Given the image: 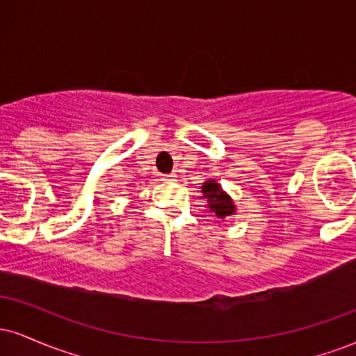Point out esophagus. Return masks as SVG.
<instances>
[{
  "instance_id": "obj_1",
  "label": "esophagus",
  "mask_w": 356,
  "mask_h": 356,
  "mask_svg": "<svg viewBox=\"0 0 356 356\" xmlns=\"http://www.w3.org/2000/svg\"><path fill=\"white\" fill-rule=\"evenodd\" d=\"M175 177H177V175L175 174H164L161 177V181H164V182H172V181H175Z\"/></svg>"
}]
</instances>
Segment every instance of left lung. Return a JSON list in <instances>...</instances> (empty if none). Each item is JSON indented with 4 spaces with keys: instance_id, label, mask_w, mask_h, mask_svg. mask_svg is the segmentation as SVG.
<instances>
[{
    "instance_id": "8db88e82",
    "label": "left lung",
    "mask_w": 356,
    "mask_h": 356,
    "mask_svg": "<svg viewBox=\"0 0 356 356\" xmlns=\"http://www.w3.org/2000/svg\"><path fill=\"white\" fill-rule=\"evenodd\" d=\"M202 197L207 199V209H209L216 218L224 220L236 214V204L226 191L220 187V184L214 179H209L202 184L201 187Z\"/></svg>"
}]
</instances>
